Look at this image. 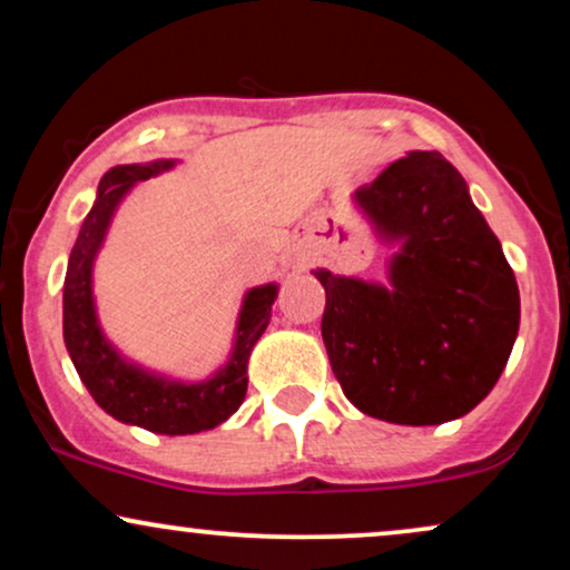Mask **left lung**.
<instances>
[{"instance_id":"obj_1","label":"left lung","mask_w":570,"mask_h":570,"mask_svg":"<svg viewBox=\"0 0 570 570\" xmlns=\"http://www.w3.org/2000/svg\"><path fill=\"white\" fill-rule=\"evenodd\" d=\"M351 203L391 248L385 281L316 267L322 337L364 415L440 426L499 383L520 332V289L469 185L440 153L412 149Z\"/></svg>"}]
</instances>
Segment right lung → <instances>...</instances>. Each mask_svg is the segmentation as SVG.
Listing matches in <instances>:
<instances>
[{
  "instance_id": "add662e5",
  "label": "right lung",
  "mask_w": 570,
  "mask_h": 570,
  "mask_svg": "<svg viewBox=\"0 0 570 570\" xmlns=\"http://www.w3.org/2000/svg\"><path fill=\"white\" fill-rule=\"evenodd\" d=\"M181 160L160 158L149 163L115 166L101 176L96 200L85 217L63 278V343L77 375L96 404L115 421L153 431L185 436L217 429L244 404L248 385V356L263 337L278 297V281L252 286L240 299L233 345L225 362L203 381L166 375L126 356L104 332L94 294V267L104 248L117 208L139 181L153 179Z\"/></svg>"
}]
</instances>
